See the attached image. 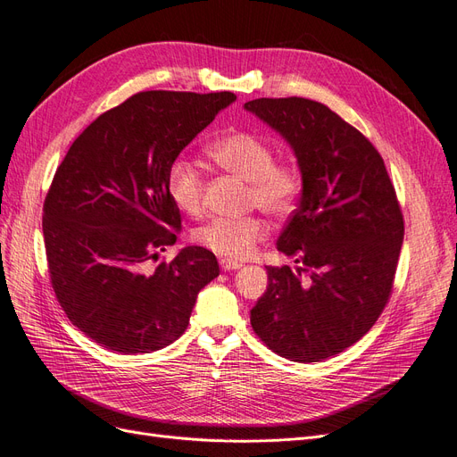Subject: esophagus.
<instances>
[{"instance_id": "obj_1", "label": "esophagus", "mask_w": 457, "mask_h": 457, "mask_svg": "<svg viewBox=\"0 0 457 457\" xmlns=\"http://www.w3.org/2000/svg\"><path fill=\"white\" fill-rule=\"evenodd\" d=\"M220 268H222L224 271H233V270H239V268H243V262L224 258V260H220Z\"/></svg>"}]
</instances>
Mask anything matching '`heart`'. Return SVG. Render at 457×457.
I'll use <instances>...</instances> for the list:
<instances>
[{
	"instance_id": "b5f03b06",
	"label": "heart",
	"mask_w": 457,
	"mask_h": 457,
	"mask_svg": "<svg viewBox=\"0 0 457 457\" xmlns=\"http://www.w3.org/2000/svg\"><path fill=\"white\" fill-rule=\"evenodd\" d=\"M218 167L248 182V203L275 218L288 216L302 195V172L294 163L275 161L271 145L253 132H229L207 148ZM169 195L176 207L199 214L203 207V172L187 157H176L167 172ZM268 237V224L260 216L212 218L195 231V239L212 253L243 260Z\"/></svg>"
}]
</instances>
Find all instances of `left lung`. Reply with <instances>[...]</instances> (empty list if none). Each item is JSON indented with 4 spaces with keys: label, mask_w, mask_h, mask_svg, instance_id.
I'll return each mask as SVG.
<instances>
[{
    "label": "left lung",
    "mask_w": 457,
    "mask_h": 457,
    "mask_svg": "<svg viewBox=\"0 0 457 457\" xmlns=\"http://www.w3.org/2000/svg\"><path fill=\"white\" fill-rule=\"evenodd\" d=\"M296 155L302 197L277 248L298 263L268 268L250 325L277 355L330 359L374 327L391 296L404 220L384 159L362 132L320 102L245 104Z\"/></svg>",
    "instance_id": "obj_1"
}]
</instances>
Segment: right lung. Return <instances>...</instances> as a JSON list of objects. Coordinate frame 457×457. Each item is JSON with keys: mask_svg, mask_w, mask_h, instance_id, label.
Listing matches in <instances>:
<instances>
[{"mask_svg": "<svg viewBox=\"0 0 457 457\" xmlns=\"http://www.w3.org/2000/svg\"><path fill=\"white\" fill-rule=\"evenodd\" d=\"M235 98L138 93L98 115L56 169L43 204L51 285L71 325L98 345L123 355L167 347L218 277L203 246L150 262L182 228L167 187L170 163Z\"/></svg>", "mask_w": 457, "mask_h": 457, "instance_id": "obj_1", "label": "right lung"}]
</instances>
